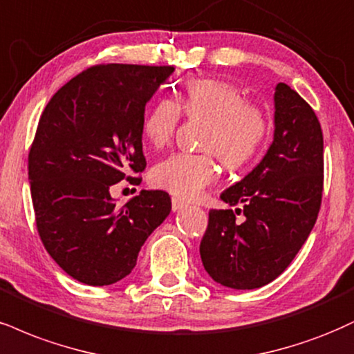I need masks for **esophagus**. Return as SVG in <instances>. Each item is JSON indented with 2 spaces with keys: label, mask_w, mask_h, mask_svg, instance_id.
<instances>
[{
  "label": "esophagus",
  "mask_w": 354,
  "mask_h": 354,
  "mask_svg": "<svg viewBox=\"0 0 354 354\" xmlns=\"http://www.w3.org/2000/svg\"><path fill=\"white\" fill-rule=\"evenodd\" d=\"M183 207H186V203L185 201H181V199H178V198H173L171 199V209L176 212V211H181Z\"/></svg>",
  "instance_id": "esophagus-1"
}]
</instances>
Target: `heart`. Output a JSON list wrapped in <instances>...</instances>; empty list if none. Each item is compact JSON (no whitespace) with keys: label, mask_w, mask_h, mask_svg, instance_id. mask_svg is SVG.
<instances>
[{"label":"heart","mask_w":354,"mask_h":354,"mask_svg":"<svg viewBox=\"0 0 354 354\" xmlns=\"http://www.w3.org/2000/svg\"><path fill=\"white\" fill-rule=\"evenodd\" d=\"M178 113L206 122L203 153H174L151 169V183L181 199H196L218 180L216 156L229 169H239L255 158L266 142L269 120L257 104L247 102L234 85L216 79H196L185 85L176 100H160L143 118V136L155 150L173 138Z\"/></svg>","instance_id":"b5f03b06"}]
</instances>
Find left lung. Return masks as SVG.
I'll list each match as a JSON object with an SVG mask.
<instances>
[{"label":"left lung","mask_w":354,"mask_h":354,"mask_svg":"<svg viewBox=\"0 0 354 354\" xmlns=\"http://www.w3.org/2000/svg\"><path fill=\"white\" fill-rule=\"evenodd\" d=\"M274 142L261 163L221 194L199 252L214 282L252 290L275 280L308 239L323 194V133L313 109L287 84L275 87Z\"/></svg>","instance_id":"1"}]
</instances>
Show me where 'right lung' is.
I'll list each match as a JSON object with an SVG mask.
<instances>
[{"instance_id":"right-lung-1","label":"right lung","mask_w":354,"mask_h":354,"mask_svg":"<svg viewBox=\"0 0 354 354\" xmlns=\"http://www.w3.org/2000/svg\"><path fill=\"white\" fill-rule=\"evenodd\" d=\"M173 72L171 66L88 67L41 115L28 158L36 227L50 257L79 282L102 287L129 275L171 211L168 193L145 189L118 207L110 186L147 166L145 105Z\"/></svg>"}]
</instances>
